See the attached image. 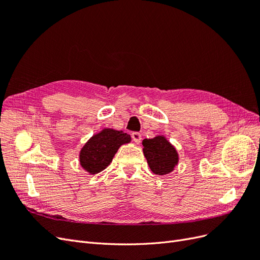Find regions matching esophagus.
Masks as SVG:
<instances>
[{
    "instance_id": "obj_1",
    "label": "esophagus",
    "mask_w": 260,
    "mask_h": 260,
    "mask_svg": "<svg viewBox=\"0 0 260 260\" xmlns=\"http://www.w3.org/2000/svg\"><path fill=\"white\" fill-rule=\"evenodd\" d=\"M131 137H132V140L135 141L137 144H139L141 142V140H142V135H141L140 132H132Z\"/></svg>"
}]
</instances>
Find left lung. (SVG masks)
<instances>
[{
  "mask_svg": "<svg viewBox=\"0 0 260 260\" xmlns=\"http://www.w3.org/2000/svg\"><path fill=\"white\" fill-rule=\"evenodd\" d=\"M143 153L151 170L156 175L165 176L175 169L179 156L174 145L162 136L143 140Z\"/></svg>",
  "mask_w": 260,
  "mask_h": 260,
  "instance_id": "left-lung-1",
  "label": "left lung"
}]
</instances>
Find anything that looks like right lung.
I'll list each match as a JSON object with an SVG mask.
<instances>
[{
    "instance_id": "add662e5",
    "label": "right lung",
    "mask_w": 260,
    "mask_h": 260,
    "mask_svg": "<svg viewBox=\"0 0 260 260\" xmlns=\"http://www.w3.org/2000/svg\"><path fill=\"white\" fill-rule=\"evenodd\" d=\"M130 141V136L122 131L102 130L81 148L79 155L81 167L91 175L99 174L112 162L118 148Z\"/></svg>"
}]
</instances>
